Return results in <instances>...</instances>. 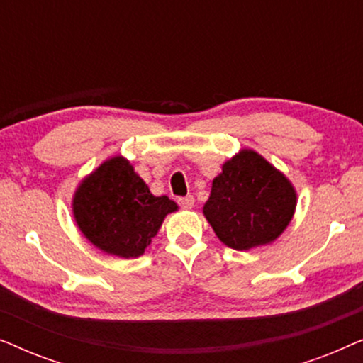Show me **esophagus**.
<instances>
[{
    "instance_id": "esophagus-1",
    "label": "esophagus",
    "mask_w": 363,
    "mask_h": 363,
    "mask_svg": "<svg viewBox=\"0 0 363 363\" xmlns=\"http://www.w3.org/2000/svg\"><path fill=\"white\" fill-rule=\"evenodd\" d=\"M178 205H180L183 210H191L193 205H195V198H193L191 195L178 198Z\"/></svg>"
}]
</instances>
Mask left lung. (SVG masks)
<instances>
[{
    "label": "left lung",
    "instance_id": "1",
    "mask_svg": "<svg viewBox=\"0 0 363 363\" xmlns=\"http://www.w3.org/2000/svg\"><path fill=\"white\" fill-rule=\"evenodd\" d=\"M297 195L284 173L250 148L225 162L213 180L203 215L228 247L247 251L282 235L296 211Z\"/></svg>",
    "mask_w": 363,
    "mask_h": 363
}]
</instances>
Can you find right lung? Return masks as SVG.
<instances>
[{
	"label": "right lung",
	"instance_id": "obj_1",
	"mask_svg": "<svg viewBox=\"0 0 363 363\" xmlns=\"http://www.w3.org/2000/svg\"><path fill=\"white\" fill-rule=\"evenodd\" d=\"M168 196H153L130 162L112 157L84 178L72 198L79 230L99 250L118 257H138L157 236L168 213Z\"/></svg>",
	"mask_w": 363,
	"mask_h": 363
}]
</instances>
